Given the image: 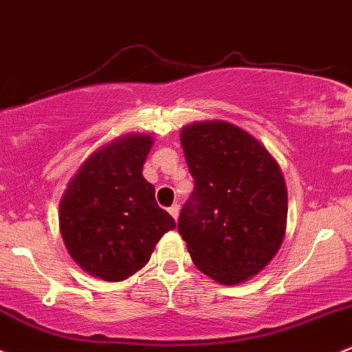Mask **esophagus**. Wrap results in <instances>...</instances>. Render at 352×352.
Segmentation results:
<instances>
[{"mask_svg": "<svg viewBox=\"0 0 352 352\" xmlns=\"http://www.w3.org/2000/svg\"><path fill=\"white\" fill-rule=\"evenodd\" d=\"M168 214H170V215H172V217H173V219H175V220H179V214H180V207H179V206H177V204H173V206L168 208Z\"/></svg>", "mask_w": 352, "mask_h": 352, "instance_id": "obj_1", "label": "esophagus"}]
</instances>
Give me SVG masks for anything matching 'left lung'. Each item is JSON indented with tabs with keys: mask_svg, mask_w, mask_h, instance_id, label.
<instances>
[{
	"mask_svg": "<svg viewBox=\"0 0 352 352\" xmlns=\"http://www.w3.org/2000/svg\"><path fill=\"white\" fill-rule=\"evenodd\" d=\"M195 188L179 232L197 269L223 285L257 276L283 245L287 187L276 158L257 138L223 120L180 132Z\"/></svg>",
	"mask_w": 352,
	"mask_h": 352,
	"instance_id": "8db88e82",
	"label": "left lung"
}]
</instances>
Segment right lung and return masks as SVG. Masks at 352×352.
I'll use <instances>...</instances> for the list:
<instances>
[{"label": "right lung", "instance_id": "right-lung-1", "mask_svg": "<svg viewBox=\"0 0 352 352\" xmlns=\"http://www.w3.org/2000/svg\"><path fill=\"white\" fill-rule=\"evenodd\" d=\"M152 135L129 133L91 153L60 200V232L73 261L90 276L120 283L145 267L175 220L157 206L142 175Z\"/></svg>", "mask_w": 352, "mask_h": 352}]
</instances>
